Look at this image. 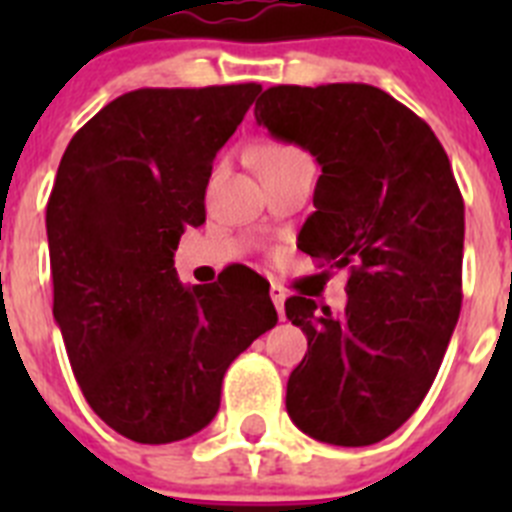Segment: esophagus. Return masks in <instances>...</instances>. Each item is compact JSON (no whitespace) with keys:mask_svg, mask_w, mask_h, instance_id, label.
<instances>
[{"mask_svg":"<svg viewBox=\"0 0 512 512\" xmlns=\"http://www.w3.org/2000/svg\"><path fill=\"white\" fill-rule=\"evenodd\" d=\"M269 295H271V300H274V305H277L279 318L284 320V300H287V289H284L282 284H271Z\"/></svg>","mask_w":512,"mask_h":512,"instance_id":"obj_1","label":"esophagus"}]
</instances>
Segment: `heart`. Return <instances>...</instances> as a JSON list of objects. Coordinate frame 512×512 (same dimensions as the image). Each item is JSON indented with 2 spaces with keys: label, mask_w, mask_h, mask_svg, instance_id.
Segmentation results:
<instances>
[{
  "label": "heart",
  "mask_w": 512,
  "mask_h": 512,
  "mask_svg": "<svg viewBox=\"0 0 512 512\" xmlns=\"http://www.w3.org/2000/svg\"><path fill=\"white\" fill-rule=\"evenodd\" d=\"M305 156L300 148L289 146V143H266L259 151V166L261 164H274V161H289V158Z\"/></svg>",
  "instance_id": "b5f03b06"
}]
</instances>
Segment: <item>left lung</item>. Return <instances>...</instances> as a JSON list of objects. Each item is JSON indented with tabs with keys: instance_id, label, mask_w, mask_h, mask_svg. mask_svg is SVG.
<instances>
[{
	"instance_id": "left-lung-1",
	"label": "left lung",
	"mask_w": 512,
	"mask_h": 512,
	"mask_svg": "<svg viewBox=\"0 0 512 512\" xmlns=\"http://www.w3.org/2000/svg\"><path fill=\"white\" fill-rule=\"evenodd\" d=\"M253 112L320 164L300 248L348 269L341 315L302 295L284 302L307 336L287 413L318 441L369 446L418 410L459 320V184L428 122L369 84H279Z\"/></svg>"
}]
</instances>
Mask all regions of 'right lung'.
Segmentation results:
<instances>
[{"mask_svg":"<svg viewBox=\"0 0 512 512\" xmlns=\"http://www.w3.org/2000/svg\"><path fill=\"white\" fill-rule=\"evenodd\" d=\"M261 84L135 89L71 138L45 207L53 318L89 408L138 443L182 441L220 408L228 366L277 325L269 287L176 277L184 228Z\"/></svg>","mask_w":512,"mask_h":512,"instance_id":"obj_1","label":"right lung"}]
</instances>
